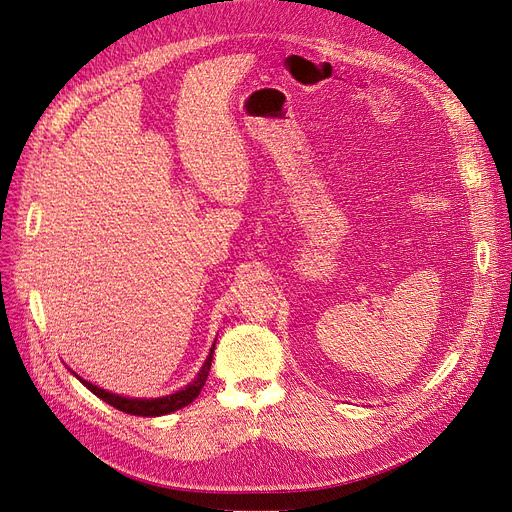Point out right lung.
Returning <instances> with one entry per match:
<instances>
[{
  "label": "right lung",
  "instance_id": "add662e5",
  "mask_svg": "<svg viewBox=\"0 0 512 512\" xmlns=\"http://www.w3.org/2000/svg\"><path fill=\"white\" fill-rule=\"evenodd\" d=\"M212 352L210 350V356L206 358L204 367L200 371V375L196 377V381H191L185 389H181V392L173 394V396H164V398H152V400H137V398H123V396H116V394H110L106 392V389L97 387L93 383H87L85 379H81V383L91 389V392L102 398L104 402H108L110 406H114L116 410H123L127 412V415H135V417H162V415H168V412H175L187 404H191L193 400H196L202 392V387L208 379V373H210V364H212Z\"/></svg>",
  "mask_w": 512,
  "mask_h": 512
}]
</instances>
